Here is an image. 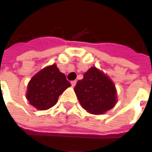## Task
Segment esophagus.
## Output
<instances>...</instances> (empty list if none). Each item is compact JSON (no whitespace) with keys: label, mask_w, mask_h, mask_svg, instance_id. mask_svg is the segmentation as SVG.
Wrapping results in <instances>:
<instances>
[{"label":"esophagus","mask_w":152,"mask_h":152,"mask_svg":"<svg viewBox=\"0 0 152 152\" xmlns=\"http://www.w3.org/2000/svg\"><path fill=\"white\" fill-rule=\"evenodd\" d=\"M71 86H76V81H72L71 82Z\"/></svg>","instance_id":"esophagus-1"}]
</instances>
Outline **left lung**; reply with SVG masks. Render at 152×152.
Instances as JSON below:
<instances>
[{
    "label": "left lung",
    "instance_id": "obj_1",
    "mask_svg": "<svg viewBox=\"0 0 152 152\" xmlns=\"http://www.w3.org/2000/svg\"><path fill=\"white\" fill-rule=\"evenodd\" d=\"M74 91L81 107L92 114H103L117 103V91L112 80L93 66L77 81Z\"/></svg>",
    "mask_w": 152,
    "mask_h": 152
}]
</instances>
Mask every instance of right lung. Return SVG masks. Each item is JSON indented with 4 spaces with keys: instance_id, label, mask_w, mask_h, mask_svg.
Here are the masks:
<instances>
[{
    "instance_id": "obj_1",
    "label": "right lung",
    "mask_w": 152,
    "mask_h": 152,
    "mask_svg": "<svg viewBox=\"0 0 152 152\" xmlns=\"http://www.w3.org/2000/svg\"><path fill=\"white\" fill-rule=\"evenodd\" d=\"M71 86L66 75L54 64L42 69L29 81L26 97L38 110H46L55 106L59 96Z\"/></svg>"
}]
</instances>
